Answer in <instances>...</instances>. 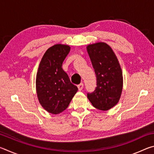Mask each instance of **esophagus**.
Listing matches in <instances>:
<instances>
[{
  "label": "esophagus",
  "instance_id": "obj_1",
  "mask_svg": "<svg viewBox=\"0 0 154 154\" xmlns=\"http://www.w3.org/2000/svg\"><path fill=\"white\" fill-rule=\"evenodd\" d=\"M77 88H78V89H79V90H82L83 89V83H81L80 84L77 85Z\"/></svg>",
  "mask_w": 154,
  "mask_h": 154
}]
</instances>
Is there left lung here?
<instances>
[{
    "label": "left lung",
    "mask_w": 154,
    "mask_h": 154,
    "mask_svg": "<svg viewBox=\"0 0 154 154\" xmlns=\"http://www.w3.org/2000/svg\"><path fill=\"white\" fill-rule=\"evenodd\" d=\"M87 51L96 77V87L88 93V98L95 108L106 111L118 103L120 98L123 77L116 56L105 43L89 45Z\"/></svg>",
    "instance_id": "8db88e82"
}]
</instances>
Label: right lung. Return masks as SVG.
I'll return each mask as SVG.
<instances>
[{
	"instance_id": "right-lung-1",
	"label": "right lung",
	"mask_w": 154,
	"mask_h": 154,
	"mask_svg": "<svg viewBox=\"0 0 154 154\" xmlns=\"http://www.w3.org/2000/svg\"><path fill=\"white\" fill-rule=\"evenodd\" d=\"M69 45L57 44L44 54L36 74V93L41 106L52 114L66 109L78 88L62 68L70 51Z\"/></svg>"
}]
</instances>
